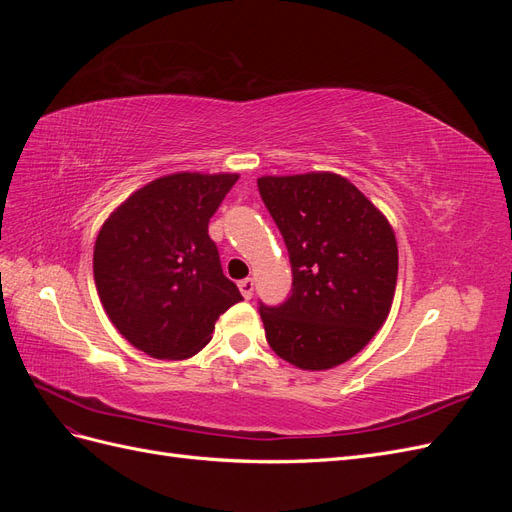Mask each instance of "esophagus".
I'll return each mask as SVG.
<instances>
[{
  "instance_id": "34e87169",
  "label": "esophagus",
  "mask_w": 512,
  "mask_h": 512,
  "mask_svg": "<svg viewBox=\"0 0 512 512\" xmlns=\"http://www.w3.org/2000/svg\"><path fill=\"white\" fill-rule=\"evenodd\" d=\"M239 290H241L245 299H252V294H254V280H252V277H245V280H241Z\"/></svg>"
}]
</instances>
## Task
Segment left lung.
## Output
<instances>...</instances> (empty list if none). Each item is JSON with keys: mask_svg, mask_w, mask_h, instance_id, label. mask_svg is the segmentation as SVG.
<instances>
[{"mask_svg": "<svg viewBox=\"0 0 512 512\" xmlns=\"http://www.w3.org/2000/svg\"><path fill=\"white\" fill-rule=\"evenodd\" d=\"M258 192L292 269L286 301L258 307L269 346L301 369L348 361L389 316L397 284L393 228L333 173L260 177Z\"/></svg>", "mask_w": 512, "mask_h": 512, "instance_id": "obj_1", "label": "left lung"}]
</instances>
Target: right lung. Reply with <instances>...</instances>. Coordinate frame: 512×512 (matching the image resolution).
I'll use <instances>...</instances> for the list:
<instances>
[{"instance_id": "add662e5", "label": "right lung", "mask_w": 512, "mask_h": 512, "mask_svg": "<svg viewBox=\"0 0 512 512\" xmlns=\"http://www.w3.org/2000/svg\"><path fill=\"white\" fill-rule=\"evenodd\" d=\"M239 175L179 173L134 192L100 230L94 277L117 331L153 359L203 348L243 297L222 271L209 220Z\"/></svg>"}]
</instances>
